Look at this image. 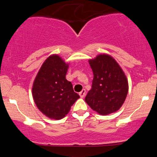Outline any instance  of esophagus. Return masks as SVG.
Returning <instances> with one entry per match:
<instances>
[{"instance_id":"1","label":"esophagus","mask_w":157,"mask_h":157,"mask_svg":"<svg viewBox=\"0 0 157 157\" xmlns=\"http://www.w3.org/2000/svg\"><path fill=\"white\" fill-rule=\"evenodd\" d=\"M79 94H80L81 98H83V97H85V95H86V89H82V91L79 93Z\"/></svg>"}]
</instances>
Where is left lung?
Here are the masks:
<instances>
[{
  "instance_id": "8db88e82",
  "label": "left lung",
  "mask_w": 157,
  "mask_h": 157,
  "mask_svg": "<svg viewBox=\"0 0 157 157\" xmlns=\"http://www.w3.org/2000/svg\"><path fill=\"white\" fill-rule=\"evenodd\" d=\"M89 62L94 78L91 89L85 98L86 103L101 115L116 112L124 103L128 91L125 74L117 61L105 54Z\"/></svg>"
}]
</instances>
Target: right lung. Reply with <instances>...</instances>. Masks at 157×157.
<instances>
[{
    "label": "right lung",
    "instance_id": "obj_1",
    "mask_svg": "<svg viewBox=\"0 0 157 157\" xmlns=\"http://www.w3.org/2000/svg\"><path fill=\"white\" fill-rule=\"evenodd\" d=\"M68 64L57 55L49 56L40 68L32 86V96L38 109L48 117L63 118L80 96L66 79Z\"/></svg>",
    "mask_w": 157,
    "mask_h": 157
}]
</instances>
